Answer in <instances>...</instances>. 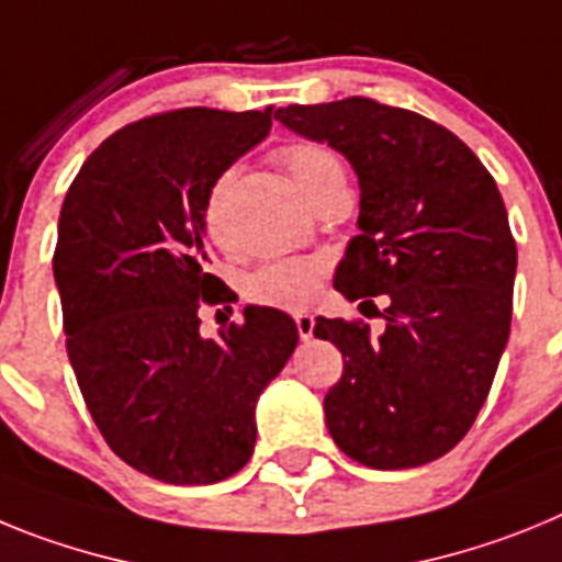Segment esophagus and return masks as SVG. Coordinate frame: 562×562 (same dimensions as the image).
I'll return each instance as SVG.
<instances>
[{"label": "esophagus", "mask_w": 562, "mask_h": 562, "mask_svg": "<svg viewBox=\"0 0 562 562\" xmlns=\"http://www.w3.org/2000/svg\"><path fill=\"white\" fill-rule=\"evenodd\" d=\"M295 326H297V335H301V340H310L312 331H315V317H312L310 312H297Z\"/></svg>", "instance_id": "obj_1"}]
</instances>
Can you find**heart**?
<instances>
[{"label": "heart", "mask_w": 562, "mask_h": 562, "mask_svg": "<svg viewBox=\"0 0 562 562\" xmlns=\"http://www.w3.org/2000/svg\"><path fill=\"white\" fill-rule=\"evenodd\" d=\"M281 162L301 188L306 200L315 205L329 188L346 186V171L342 162L329 146L324 143H292L281 151ZM233 186V171H222L213 186L207 188L205 205H202V227L216 245H227V225H225V202ZM329 261L321 256H290L278 258L270 265L258 267L247 278V295L256 304L276 306V310H306L321 292Z\"/></svg>", "instance_id": "obj_1"}]
</instances>
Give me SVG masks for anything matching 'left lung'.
Here are the masks:
<instances>
[{
	"mask_svg": "<svg viewBox=\"0 0 562 562\" xmlns=\"http://www.w3.org/2000/svg\"><path fill=\"white\" fill-rule=\"evenodd\" d=\"M276 121L351 162L360 236L335 290L360 310L389 297L380 337L362 321H315L342 355L326 428L374 470L428 464L473 428L509 340L518 250L498 186L450 128L371 98L295 103Z\"/></svg>",
	"mask_w": 562,
	"mask_h": 562,
	"instance_id": "obj_1",
	"label": "left lung"
}]
</instances>
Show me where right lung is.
<instances>
[{"instance_id": "right-lung-1", "label": "right lung", "mask_w": 562, "mask_h": 562, "mask_svg": "<svg viewBox=\"0 0 562 562\" xmlns=\"http://www.w3.org/2000/svg\"><path fill=\"white\" fill-rule=\"evenodd\" d=\"M270 126L272 106L151 114L106 137L64 196L53 276L78 389L109 448L166 484H216L250 461L258 394L297 346L270 306L200 331V306L236 301L207 272V188Z\"/></svg>"}]
</instances>
